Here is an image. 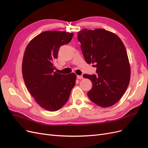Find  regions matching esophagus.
Instances as JSON below:
<instances>
[{
	"mask_svg": "<svg viewBox=\"0 0 148 148\" xmlns=\"http://www.w3.org/2000/svg\"><path fill=\"white\" fill-rule=\"evenodd\" d=\"M77 78L79 79H82L83 78V77L82 75H78L77 76Z\"/></svg>",
	"mask_w": 148,
	"mask_h": 148,
	"instance_id": "esophagus-1",
	"label": "esophagus"
}]
</instances>
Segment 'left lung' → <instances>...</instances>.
<instances>
[{
	"label": "left lung",
	"mask_w": 148,
	"mask_h": 148,
	"mask_svg": "<svg viewBox=\"0 0 148 148\" xmlns=\"http://www.w3.org/2000/svg\"><path fill=\"white\" fill-rule=\"evenodd\" d=\"M83 54L88 64H95L96 75L84 74L92 86L88 96L101 107L116 104L124 95L130 80L131 70L122 40L103 29H83L78 33Z\"/></svg>",
	"instance_id": "left-lung-1"
}]
</instances>
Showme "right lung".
I'll return each mask as SVG.
<instances>
[{
    "instance_id": "right-lung-1",
    "label": "right lung",
    "mask_w": 148,
    "mask_h": 148,
    "mask_svg": "<svg viewBox=\"0 0 148 148\" xmlns=\"http://www.w3.org/2000/svg\"><path fill=\"white\" fill-rule=\"evenodd\" d=\"M73 33L46 31L28 43L22 62L25 83L34 101L44 109L57 111L68 101L75 85L74 73L53 72V62L61 46L69 43Z\"/></svg>"
}]
</instances>
